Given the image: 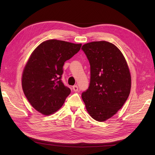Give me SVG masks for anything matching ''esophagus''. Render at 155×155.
I'll return each instance as SVG.
<instances>
[{
	"label": "esophagus",
	"mask_w": 155,
	"mask_h": 155,
	"mask_svg": "<svg viewBox=\"0 0 155 155\" xmlns=\"http://www.w3.org/2000/svg\"><path fill=\"white\" fill-rule=\"evenodd\" d=\"M73 90L75 92H78V87L77 85H74L73 86Z\"/></svg>",
	"instance_id": "esophagus-1"
}]
</instances>
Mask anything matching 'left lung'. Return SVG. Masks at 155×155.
<instances>
[{"instance_id":"1","label":"left lung","mask_w":155,"mask_h":155,"mask_svg":"<svg viewBox=\"0 0 155 155\" xmlns=\"http://www.w3.org/2000/svg\"><path fill=\"white\" fill-rule=\"evenodd\" d=\"M81 49L91 66L90 84L82 99L92 118L104 121L122 107L129 96L128 65L121 51L109 42H91Z\"/></svg>"}]
</instances>
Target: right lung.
Masks as SVG:
<instances>
[{
	"mask_svg": "<svg viewBox=\"0 0 155 155\" xmlns=\"http://www.w3.org/2000/svg\"><path fill=\"white\" fill-rule=\"evenodd\" d=\"M81 47V44L50 39L31 54L22 73V87L30 104L41 114L50 115L59 110L70 94L61 80L63 67Z\"/></svg>",
	"mask_w": 155,
	"mask_h": 155,
	"instance_id": "right-lung-1",
	"label": "right lung"
}]
</instances>
